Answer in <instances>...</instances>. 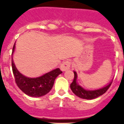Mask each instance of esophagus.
<instances>
[{"label":"esophagus","instance_id":"1","mask_svg":"<svg viewBox=\"0 0 124 124\" xmlns=\"http://www.w3.org/2000/svg\"><path fill=\"white\" fill-rule=\"evenodd\" d=\"M70 66H71V63H70V61H63L62 62V63L61 64V70L62 71H65L66 70H69L70 69Z\"/></svg>","mask_w":124,"mask_h":124}]
</instances>
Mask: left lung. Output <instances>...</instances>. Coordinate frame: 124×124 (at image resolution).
I'll list each match as a JSON object with an SVG mask.
<instances>
[{
    "instance_id": "1",
    "label": "left lung",
    "mask_w": 124,
    "mask_h": 124,
    "mask_svg": "<svg viewBox=\"0 0 124 124\" xmlns=\"http://www.w3.org/2000/svg\"><path fill=\"white\" fill-rule=\"evenodd\" d=\"M111 83L112 81L107 85L103 87L102 88L99 89L93 90V91L85 90L78 84L77 83V73L76 71H74V79L73 81L70 84V88H71L72 92L76 96H78L81 99L92 100V99H96L99 96L105 93L109 89Z\"/></svg>"
}]
</instances>
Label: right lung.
<instances>
[{"label":"right lung","instance_id":"right-lung-1","mask_svg":"<svg viewBox=\"0 0 124 124\" xmlns=\"http://www.w3.org/2000/svg\"><path fill=\"white\" fill-rule=\"evenodd\" d=\"M15 43L13 48L12 55L15 51ZM12 70L15 79L19 89L30 97H40L47 94L51 90L55 78L62 73L59 68L37 78H29L22 75L16 69L11 60Z\"/></svg>","mask_w":124,"mask_h":124}]
</instances>
